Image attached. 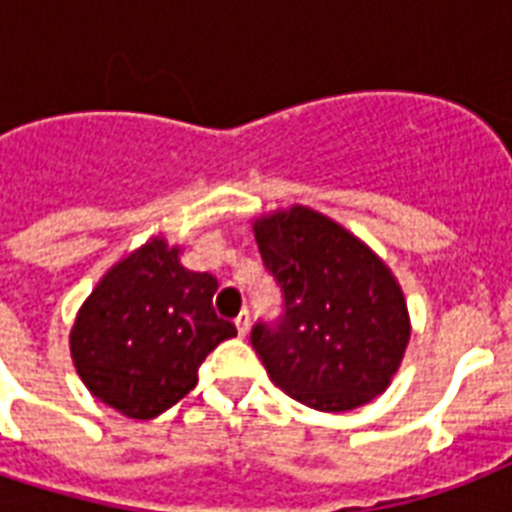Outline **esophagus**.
I'll return each instance as SVG.
<instances>
[{
	"label": "esophagus",
	"instance_id": "34e87169",
	"mask_svg": "<svg viewBox=\"0 0 512 512\" xmlns=\"http://www.w3.org/2000/svg\"><path fill=\"white\" fill-rule=\"evenodd\" d=\"M236 329H239V337H244L249 332V313H239V319H236Z\"/></svg>",
	"mask_w": 512,
	"mask_h": 512
}]
</instances>
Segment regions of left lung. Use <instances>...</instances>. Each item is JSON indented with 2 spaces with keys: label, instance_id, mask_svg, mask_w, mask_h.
I'll return each instance as SVG.
<instances>
[{
  "label": "left lung",
  "instance_id": "8db88e82",
  "mask_svg": "<svg viewBox=\"0 0 512 512\" xmlns=\"http://www.w3.org/2000/svg\"><path fill=\"white\" fill-rule=\"evenodd\" d=\"M252 231L284 295V316L252 329L273 385L335 414L385 393L412 335L404 289L385 260L303 204L255 217Z\"/></svg>",
  "mask_w": 512,
  "mask_h": 512
}]
</instances>
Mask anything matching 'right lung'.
Returning a JSON list of instances; mask_svg holds the SVG:
<instances>
[{
	"instance_id": "add662e5",
	"label": "right lung",
	"mask_w": 512,
	"mask_h": 512,
	"mask_svg": "<svg viewBox=\"0 0 512 512\" xmlns=\"http://www.w3.org/2000/svg\"><path fill=\"white\" fill-rule=\"evenodd\" d=\"M180 244L151 236L111 265L68 335L92 396L132 420H151L199 380L201 361L236 335L212 308L217 279L188 271Z\"/></svg>"
}]
</instances>
